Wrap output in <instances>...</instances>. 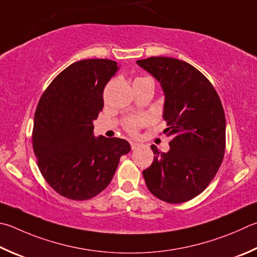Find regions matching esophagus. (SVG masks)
<instances>
[{
	"label": "esophagus",
	"mask_w": 257,
	"mask_h": 257,
	"mask_svg": "<svg viewBox=\"0 0 257 257\" xmlns=\"http://www.w3.org/2000/svg\"><path fill=\"white\" fill-rule=\"evenodd\" d=\"M130 146H132V149H136V148H138L139 146H141V144L135 143V142H132V143H130Z\"/></svg>",
	"instance_id": "34e87169"
}]
</instances>
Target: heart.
Instances as JSON below:
<instances>
[{
    "mask_svg": "<svg viewBox=\"0 0 257 257\" xmlns=\"http://www.w3.org/2000/svg\"><path fill=\"white\" fill-rule=\"evenodd\" d=\"M151 122V119L146 114H141V115H135L132 118H128L124 122V129L127 130L130 134H137V132L144 125L148 124Z\"/></svg>",
    "mask_w": 257,
    "mask_h": 257,
    "instance_id": "b5f03b06",
    "label": "heart"
}]
</instances>
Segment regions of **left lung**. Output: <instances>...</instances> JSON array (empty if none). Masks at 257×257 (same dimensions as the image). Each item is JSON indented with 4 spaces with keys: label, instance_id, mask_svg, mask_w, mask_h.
<instances>
[{
    "label": "left lung",
    "instance_id": "8db88e82",
    "mask_svg": "<svg viewBox=\"0 0 257 257\" xmlns=\"http://www.w3.org/2000/svg\"><path fill=\"white\" fill-rule=\"evenodd\" d=\"M161 83L163 118L170 151L155 145L154 161L143 172L148 190L162 201L182 203L207 188L220 167L226 148V118L212 84L189 63L171 57L137 60Z\"/></svg>",
    "mask_w": 257,
    "mask_h": 257
}]
</instances>
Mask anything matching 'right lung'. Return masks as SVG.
Returning a JSON list of instances; mask_svg holds the SVG:
<instances>
[{
  "mask_svg": "<svg viewBox=\"0 0 257 257\" xmlns=\"http://www.w3.org/2000/svg\"><path fill=\"white\" fill-rule=\"evenodd\" d=\"M118 69L114 60H80L60 72L40 97L32 147L44 179L65 198L82 201L102 192L120 157L132 149L124 139L93 135L103 90Z\"/></svg>",
  "mask_w": 257,
  "mask_h": 257,
  "instance_id": "obj_1",
  "label": "right lung"
}]
</instances>
